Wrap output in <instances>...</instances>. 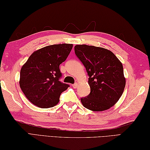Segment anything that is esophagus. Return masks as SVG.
Instances as JSON below:
<instances>
[{"mask_svg": "<svg viewBox=\"0 0 150 150\" xmlns=\"http://www.w3.org/2000/svg\"><path fill=\"white\" fill-rule=\"evenodd\" d=\"M78 83H74V84H72V86L73 87V88H74V89H76V88H77V87H78Z\"/></svg>", "mask_w": 150, "mask_h": 150, "instance_id": "1", "label": "esophagus"}]
</instances>
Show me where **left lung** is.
Listing matches in <instances>:
<instances>
[{
    "label": "left lung",
    "instance_id": "1",
    "mask_svg": "<svg viewBox=\"0 0 150 150\" xmlns=\"http://www.w3.org/2000/svg\"><path fill=\"white\" fill-rule=\"evenodd\" d=\"M74 52L89 76L91 92L81 98L83 106L95 112L110 108L120 99L125 87L122 63L111 51L103 47L76 45Z\"/></svg>",
    "mask_w": 150,
    "mask_h": 150
}]
</instances>
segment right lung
<instances>
[{"mask_svg": "<svg viewBox=\"0 0 150 150\" xmlns=\"http://www.w3.org/2000/svg\"><path fill=\"white\" fill-rule=\"evenodd\" d=\"M72 44L50 45L34 52L22 67L20 86L30 103L42 108L57 104L60 95L69 87L61 82L59 65L66 60Z\"/></svg>", "mask_w": 150, "mask_h": 150, "instance_id": "1", "label": "right lung"}]
</instances>
